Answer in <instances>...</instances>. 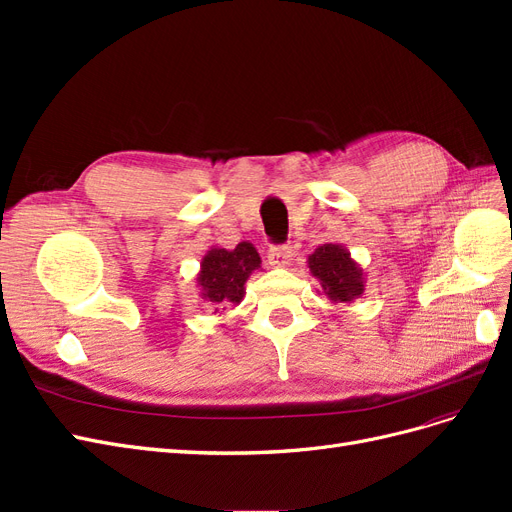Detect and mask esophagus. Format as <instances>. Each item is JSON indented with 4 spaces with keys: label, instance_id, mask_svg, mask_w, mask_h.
I'll use <instances>...</instances> for the list:
<instances>
[{
    "label": "esophagus",
    "instance_id": "34e87169",
    "mask_svg": "<svg viewBox=\"0 0 512 512\" xmlns=\"http://www.w3.org/2000/svg\"><path fill=\"white\" fill-rule=\"evenodd\" d=\"M267 258H269L271 267L286 269V267H290V262H292V250L288 245H271L269 252H267Z\"/></svg>",
    "mask_w": 512,
    "mask_h": 512
}]
</instances>
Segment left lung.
<instances>
[{"label":"left lung","instance_id":"left-lung-1","mask_svg":"<svg viewBox=\"0 0 512 512\" xmlns=\"http://www.w3.org/2000/svg\"><path fill=\"white\" fill-rule=\"evenodd\" d=\"M307 267L312 273L324 297L333 303H352L363 297L365 273L344 245L322 243L314 254L307 256Z\"/></svg>","mask_w":512,"mask_h":512}]
</instances>
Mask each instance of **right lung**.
<instances>
[{"label": "right lung", "mask_w": 512, "mask_h": 512, "mask_svg": "<svg viewBox=\"0 0 512 512\" xmlns=\"http://www.w3.org/2000/svg\"><path fill=\"white\" fill-rule=\"evenodd\" d=\"M260 254L256 247L241 241L232 250L213 245L200 260L196 286L200 299L207 301L215 312H222L228 303L239 305L245 297V282L260 269Z\"/></svg>", "instance_id": "1"}]
</instances>
